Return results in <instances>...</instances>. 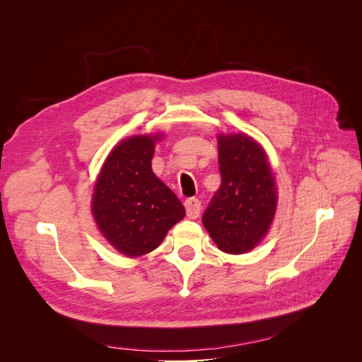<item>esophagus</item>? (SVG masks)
<instances>
[{
  "label": "esophagus",
  "mask_w": 362,
  "mask_h": 362,
  "mask_svg": "<svg viewBox=\"0 0 362 362\" xmlns=\"http://www.w3.org/2000/svg\"><path fill=\"white\" fill-rule=\"evenodd\" d=\"M184 206H185V211H187L189 218H196L201 213V202H199V199H196V198L185 199Z\"/></svg>",
  "instance_id": "1"
}]
</instances>
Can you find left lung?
<instances>
[{
  "mask_svg": "<svg viewBox=\"0 0 362 362\" xmlns=\"http://www.w3.org/2000/svg\"><path fill=\"white\" fill-rule=\"evenodd\" d=\"M221 187L202 216L217 247L246 254L269 231L278 192L264 149L247 134H218Z\"/></svg>",
  "mask_w": 362,
  "mask_h": 362,
  "instance_id": "obj_1",
  "label": "left lung"
}]
</instances>
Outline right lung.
I'll use <instances>...</instances> for the list:
<instances>
[{
  "mask_svg": "<svg viewBox=\"0 0 362 362\" xmlns=\"http://www.w3.org/2000/svg\"><path fill=\"white\" fill-rule=\"evenodd\" d=\"M160 136H133L110 152L98 175L92 213L101 234L120 254L140 257L157 249L185 216L181 201L152 172Z\"/></svg>",
  "mask_w": 362,
  "mask_h": 362,
  "instance_id": "add662e5",
  "label": "right lung"
}]
</instances>
